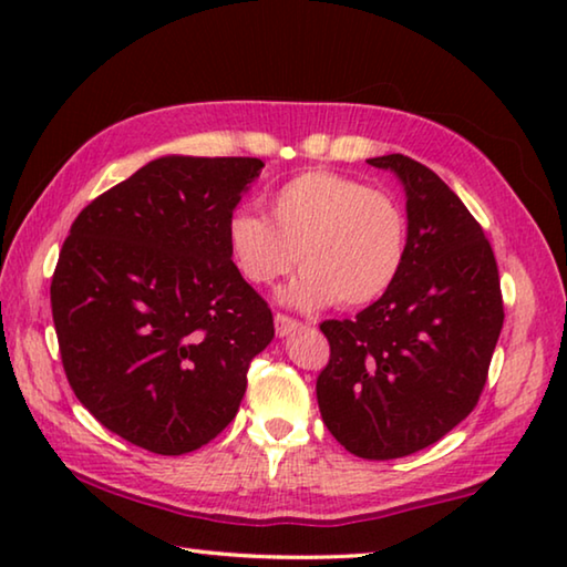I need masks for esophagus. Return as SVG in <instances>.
<instances>
[{"instance_id": "esophagus-1", "label": "esophagus", "mask_w": 567, "mask_h": 567, "mask_svg": "<svg viewBox=\"0 0 567 567\" xmlns=\"http://www.w3.org/2000/svg\"><path fill=\"white\" fill-rule=\"evenodd\" d=\"M300 328H302V322H297L295 318H290V315H282V312L275 315V332L280 334V338H285V334H290Z\"/></svg>"}]
</instances>
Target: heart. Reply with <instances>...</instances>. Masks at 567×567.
<instances>
[{
  "label": "heart",
  "mask_w": 567,
  "mask_h": 567,
  "mask_svg": "<svg viewBox=\"0 0 567 567\" xmlns=\"http://www.w3.org/2000/svg\"><path fill=\"white\" fill-rule=\"evenodd\" d=\"M270 219L235 209L227 217V252L252 285L302 277L285 300L320 310L380 300L398 280L408 252V219L388 192L328 169L295 175L267 199Z\"/></svg>",
  "instance_id": "b5f03b06"
}]
</instances>
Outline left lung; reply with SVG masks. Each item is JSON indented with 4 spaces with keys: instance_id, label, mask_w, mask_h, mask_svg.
Wrapping results in <instances>:
<instances>
[{
    "instance_id": "8db88e82",
    "label": "left lung",
    "mask_w": 567,
    "mask_h": 567,
    "mask_svg": "<svg viewBox=\"0 0 567 567\" xmlns=\"http://www.w3.org/2000/svg\"><path fill=\"white\" fill-rule=\"evenodd\" d=\"M408 192L398 280L352 320H324L330 360L318 402L332 437L364 460L437 443L475 410L503 330L493 247L433 169L405 155L368 159Z\"/></svg>"
}]
</instances>
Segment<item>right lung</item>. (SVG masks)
<instances>
[{
  "instance_id": "obj_1",
  "label": "right lung",
  "mask_w": 567,
  "mask_h": 567,
  "mask_svg": "<svg viewBox=\"0 0 567 567\" xmlns=\"http://www.w3.org/2000/svg\"><path fill=\"white\" fill-rule=\"evenodd\" d=\"M265 165L159 157L82 209L52 275V320L76 400L155 455L235 420L272 310L237 272L225 225Z\"/></svg>"
}]
</instances>
